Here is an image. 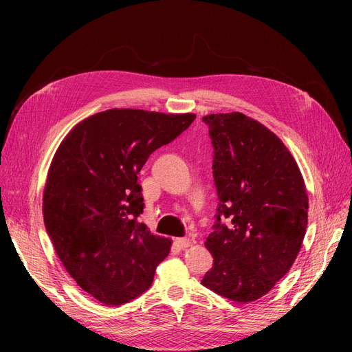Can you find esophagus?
<instances>
[{
	"label": "esophagus",
	"instance_id": "obj_1",
	"mask_svg": "<svg viewBox=\"0 0 352 352\" xmlns=\"http://www.w3.org/2000/svg\"><path fill=\"white\" fill-rule=\"evenodd\" d=\"M176 245H177L179 248L185 250V248L190 247V245H192V242H190L189 238H179V239H176Z\"/></svg>",
	"mask_w": 352,
	"mask_h": 352
}]
</instances>
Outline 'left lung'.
Here are the masks:
<instances>
[{
  "label": "left lung",
  "mask_w": 352,
  "mask_h": 352,
  "mask_svg": "<svg viewBox=\"0 0 352 352\" xmlns=\"http://www.w3.org/2000/svg\"><path fill=\"white\" fill-rule=\"evenodd\" d=\"M202 120L214 146L219 195L214 232L204 243L214 264L202 285L230 301L251 302L272 291L301 251L308 221L305 182L280 138L258 120L239 111Z\"/></svg>",
  "instance_id": "8db88e82"
}]
</instances>
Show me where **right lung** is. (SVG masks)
Here are the masks:
<instances>
[{"mask_svg": "<svg viewBox=\"0 0 352 352\" xmlns=\"http://www.w3.org/2000/svg\"><path fill=\"white\" fill-rule=\"evenodd\" d=\"M195 117L110 109L79 122L52 157L42 195L47 232L67 273L105 305L145 292L170 252L172 239L140 220L138 173Z\"/></svg>", "mask_w": 352, "mask_h": 352, "instance_id": "1", "label": "right lung"}]
</instances>
